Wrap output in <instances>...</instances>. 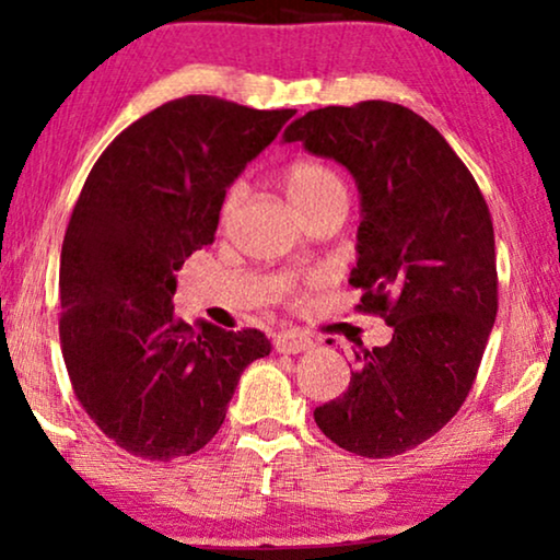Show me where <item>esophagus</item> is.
I'll use <instances>...</instances> for the list:
<instances>
[{"label":"esophagus","mask_w":560,"mask_h":560,"mask_svg":"<svg viewBox=\"0 0 560 560\" xmlns=\"http://www.w3.org/2000/svg\"><path fill=\"white\" fill-rule=\"evenodd\" d=\"M313 347V341L308 336L301 334H278L275 336V349L280 354H301V351H308Z\"/></svg>","instance_id":"obj_1"}]
</instances>
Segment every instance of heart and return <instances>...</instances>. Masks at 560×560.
<instances>
[{
    "label": "heart",
    "instance_id": "1",
    "mask_svg": "<svg viewBox=\"0 0 560 560\" xmlns=\"http://www.w3.org/2000/svg\"><path fill=\"white\" fill-rule=\"evenodd\" d=\"M282 180H285L288 196L293 198V203L301 211L311 209L313 203L320 201L326 194H331V190L343 188L339 175H336L331 167L320 163H308V160H305V163L290 165L285 175H282ZM240 198H242V186L229 188L224 206H221V217L224 219L232 217V211L236 209V203H240Z\"/></svg>",
    "mask_w": 560,
    "mask_h": 560
}]
</instances>
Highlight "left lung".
Segmentation results:
<instances>
[{
	"mask_svg": "<svg viewBox=\"0 0 560 560\" xmlns=\"http://www.w3.org/2000/svg\"><path fill=\"white\" fill-rule=\"evenodd\" d=\"M347 167L359 190V308L393 326L362 349L349 389L313 412L366 458L416 448L462 408L497 318L494 229L481 190L433 125L389 102L326 106L282 135ZM362 347V343H359Z\"/></svg>",
	"mask_w": 560,
	"mask_h": 560,
	"instance_id": "obj_1",
	"label": "left lung"
}]
</instances>
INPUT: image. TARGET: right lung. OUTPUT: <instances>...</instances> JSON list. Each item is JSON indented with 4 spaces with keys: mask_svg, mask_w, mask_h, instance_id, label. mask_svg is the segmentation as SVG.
Masks as SVG:
<instances>
[{
    "mask_svg": "<svg viewBox=\"0 0 560 560\" xmlns=\"http://www.w3.org/2000/svg\"><path fill=\"white\" fill-rule=\"evenodd\" d=\"M293 114L175 98L129 125L83 183L60 252V347L83 410L129 454H196L242 372L270 354L257 328L175 318V272L213 242L226 188Z\"/></svg>",
    "mask_w": 560,
    "mask_h": 560,
    "instance_id": "obj_1",
    "label": "right lung"
}]
</instances>
